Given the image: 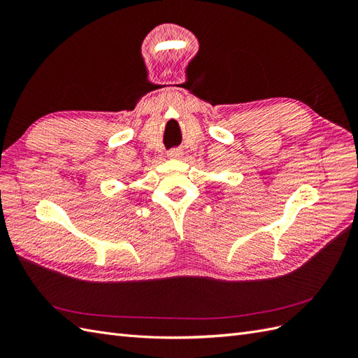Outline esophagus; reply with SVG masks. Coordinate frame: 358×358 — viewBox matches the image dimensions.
Here are the masks:
<instances>
[{
	"label": "esophagus",
	"instance_id": "1",
	"mask_svg": "<svg viewBox=\"0 0 358 358\" xmlns=\"http://www.w3.org/2000/svg\"><path fill=\"white\" fill-rule=\"evenodd\" d=\"M182 149H179V148H173V149H170L169 150V158H171V159H179L180 157H182Z\"/></svg>",
	"mask_w": 358,
	"mask_h": 358
}]
</instances>
